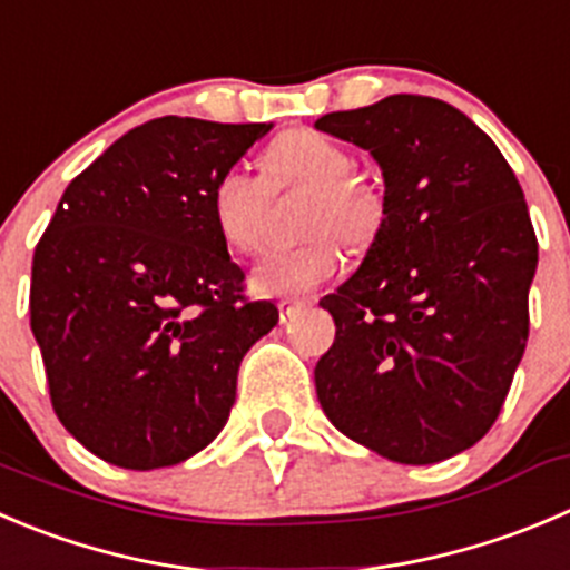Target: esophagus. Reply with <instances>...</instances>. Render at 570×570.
<instances>
[{
  "instance_id": "1",
  "label": "esophagus",
  "mask_w": 570,
  "mask_h": 570,
  "mask_svg": "<svg viewBox=\"0 0 570 570\" xmlns=\"http://www.w3.org/2000/svg\"><path fill=\"white\" fill-rule=\"evenodd\" d=\"M303 306H306V303H303V301H278L281 323H286V320H292V317H295V314L301 312Z\"/></svg>"
}]
</instances>
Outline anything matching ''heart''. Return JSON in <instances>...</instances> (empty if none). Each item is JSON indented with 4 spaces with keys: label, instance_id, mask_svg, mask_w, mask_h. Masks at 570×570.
I'll return each mask as SVG.
<instances>
[{
    "label": "heart",
    "instance_id": "heart-1",
    "mask_svg": "<svg viewBox=\"0 0 570 570\" xmlns=\"http://www.w3.org/2000/svg\"><path fill=\"white\" fill-rule=\"evenodd\" d=\"M351 150L325 132L295 127L275 138L262 156V178L239 167L223 169L208 191V212L219 239L236 253H256L264 245L273 195L312 189L303 230L314 234L289 250L267 253L253 267L250 286L258 295L301 297L317 289L342 264V236L364 247L384 225V200L353 173Z\"/></svg>",
    "mask_w": 570,
    "mask_h": 570
}]
</instances>
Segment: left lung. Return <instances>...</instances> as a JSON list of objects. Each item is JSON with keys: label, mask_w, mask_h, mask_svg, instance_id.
<instances>
[{"label": "left lung", "mask_w": 570, "mask_h": 570, "mask_svg": "<svg viewBox=\"0 0 570 570\" xmlns=\"http://www.w3.org/2000/svg\"><path fill=\"white\" fill-rule=\"evenodd\" d=\"M314 127L384 175V225L362 267L320 301L336 323L314 367L345 438L403 465L476 445L529 336L538 236L493 138L454 105L392 94Z\"/></svg>", "instance_id": "8db88e82"}]
</instances>
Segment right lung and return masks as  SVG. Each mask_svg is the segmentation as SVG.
Here are the masks:
<instances>
[{
  "instance_id": "add662e5",
  "label": "right lung",
  "mask_w": 570,
  "mask_h": 570,
  "mask_svg": "<svg viewBox=\"0 0 570 570\" xmlns=\"http://www.w3.org/2000/svg\"><path fill=\"white\" fill-rule=\"evenodd\" d=\"M273 125L161 116L60 197L32 256L30 325L66 432L130 471L178 465L228 423L278 308L247 301L208 191Z\"/></svg>"
}]
</instances>
